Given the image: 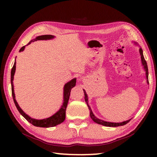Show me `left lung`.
Returning a JSON list of instances; mask_svg holds the SVG:
<instances>
[{
  "mask_svg": "<svg viewBox=\"0 0 157 157\" xmlns=\"http://www.w3.org/2000/svg\"><path fill=\"white\" fill-rule=\"evenodd\" d=\"M140 54L142 64H143V65H144V69L146 71V78H147V82H148V69L147 63H146V60L144 57V55H143V51H142V48H140ZM84 96H84L85 101H86V103H87L88 109L90 110V115L91 118H92L93 121L96 122V123H98V124H101V125H105V126H107V127H118V126L124 125L127 124V123H128L130 121V120H131V119H129V120H128V121H123V122H121V123H111V122H106V121H102V120H101V119H99L98 118H96V117L94 115V114H93V113L90 107L88 104V96H87V94H86V91L84 90Z\"/></svg>",
  "mask_w": 157,
  "mask_h": 157,
  "instance_id": "left-lung-1",
  "label": "left lung"
}]
</instances>
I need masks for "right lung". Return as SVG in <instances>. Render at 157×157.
<instances>
[{"instance_id":"right-lung-1","label":"right lung","mask_w":157,"mask_h":157,"mask_svg":"<svg viewBox=\"0 0 157 157\" xmlns=\"http://www.w3.org/2000/svg\"><path fill=\"white\" fill-rule=\"evenodd\" d=\"M54 38V36L52 35H42V36H40L36 37L34 40H31L29 42L28 45L31 44V42H34L36 40H48V39H51ZM25 48V46H23V47L21 48L19 51H23ZM15 65H16V62L15 61L14 65H13V67L11 69V92H12V96H13V101L15 102V105L16 106L17 109L19 111L23 117H24L28 121L32 124L33 125L36 126V127H40V128H50V127H54L60 123H61L62 122L64 121V120L65 119V111H66V109H67V103L69 101V96H70V92H71V90L72 88L74 87L75 86V83H76V79H73L72 80L70 81L69 82L67 83V84L65 85L64 87V102H63V104L61 106V109H59V111L56 112L55 115H53L51 116V117L47 118V119H42V120H37V119H34L31 118L30 117H29L28 115H26L25 113L23 112L21 109L19 107V106L18 105L17 102L15 98V93H14V90H13V78H14V74L15 72Z\"/></svg>"}]
</instances>
